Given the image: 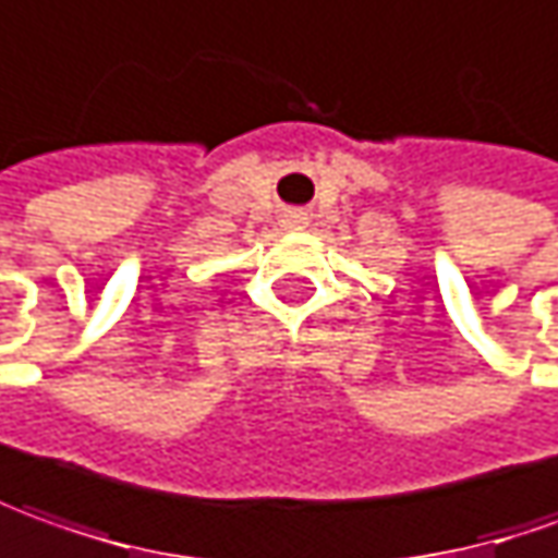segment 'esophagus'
<instances>
[{
  "label": "esophagus",
  "mask_w": 558,
  "mask_h": 558,
  "mask_svg": "<svg viewBox=\"0 0 558 558\" xmlns=\"http://www.w3.org/2000/svg\"><path fill=\"white\" fill-rule=\"evenodd\" d=\"M283 222H287L290 229H302V226H308V216L302 214V210H290V214L283 216Z\"/></svg>",
  "instance_id": "1"
}]
</instances>
